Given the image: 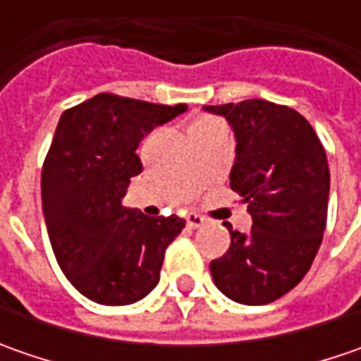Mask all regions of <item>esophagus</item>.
<instances>
[{"label": "esophagus", "instance_id": "34e87169", "mask_svg": "<svg viewBox=\"0 0 361 361\" xmlns=\"http://www.w3.org/2000/svg\"><path fill=\"white\" fill-rule=\"evenodd\" d=\"M204 225V219L201 215H197V213H188L187 215V227L190 229H199Z\"/></svg>", "mask_w": 361, "mask_h": 361}]
</instances>
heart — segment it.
<instances>
[{
  "label": "heart",
  "mask_w": 361,
  "mask_h": 361,
  "mask_svg": "<svg viewBox=\"0 0 361 361\" xmlns=\"http://www.w3.org/2000/svg\"><path fill=\"white\" fill-rule=\"evenodd\" d=\"M204 122H216V120H199L197 124H204Z\"/></svg>",
  "instance_id": "obj_1"
}]
</instances>
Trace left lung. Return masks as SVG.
Here are the masks:
<instances>
[{
	"label": "left lung",
	"instance_id": "left-lung-1",
	"mask_svg": "<svg viewBox=\"0 0 361 361\" xmlns=\"http://www.w3.org/2000/svg\"><path fill=\"white\" fill-rule=\"evenodd\" d=\"M235 132L231 188L239 192L253 227L233 231L231 247L211 261L213 281L243 305L283 298L305 277L324 239L329 169L324 146L299 112L267 100L202 106Z\"/></svg>",
	"mask_w": 361,
	"mask_h": 361
}]
</instances>
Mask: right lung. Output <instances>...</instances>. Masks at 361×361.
Wrapping results in <instances>:
<instances>
[{
    "label": "right lung",
    "mask_w": 361,
    "mask_h": 361,
    "mask_svg": "<svg viewBox=\"0 0 361 361\" xmlns=\"http://www.w3.org/2000/svg\"><path fill=\"white\" fill-rule=\"evenodd\" d=\"M187 112L98 94L66 110L42 169V209L58 265L82 295L102 305L146 298L160 279L166 247L185 229L180 216H146L122 207L142 173L140 140Z\"/></svg>",
    "instance_id": "obj_1"
}]
</instances>
